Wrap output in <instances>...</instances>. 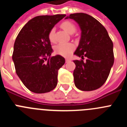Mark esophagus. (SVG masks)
<instances>
[{"label":"esophagus","instance_id":"obj_1","mask_svg":"<svg viewBox=\"0 0 127 127\" xmlns=\"http://www.w3.org/2000/svg\"><path fill=\"white\" fill-rule=\"evenodd\" d=\"M69 61H70V59H68V58H66V59H65V62H66V63L69 62Z\"/></svg>","mask_w":127,"mask_h":127}]
</instances>
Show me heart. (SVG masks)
I'll return each mask as SVG.
<instances>
[{"mask_svg":"<svg viewBox=\"0 0 127 127\" xmlns=\"http://www.w3.org/2000/svg\"><path fill=\"white\" fill-rule=\"evenodd\" d=\"M60 27L65 30L67 33L69 34H73L76 30V26L74 23L70 21H65L60 24ZM48 39L51 42H55V29L53 28L50 30L48 33ZM75 49V46L73 44L68 43L62 44H58L54 48L55 53L57 55L63 57H69Z\"/></svg>","mask_w":127,"mask_h":127,"instance_id":"obj_1","label":"heart"}]
</instances>
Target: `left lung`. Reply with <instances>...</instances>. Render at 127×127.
<instances>
[{
	"instance_id": "obj_1",
	"label": "left lung",
	"mask_w": 127,
	"mask_h": 127,
	"mask_svg": "<svg viewBox=\"0 0 127 127\" xmlns=\"http://www.w3.org/2000/svg\"><path fill=\"white\" fill-rule=\"evenodd\" d=\"M79 25L81 35L74 55L83 60H74L75 86L82 91H92L101 87L107 80L114 64L113 43L104 26L92 16L79 13L70 14ZM87 58L83 61L84 57Z\"/></svg>"
}]
</instances>
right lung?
<instances>
[{"label":"right lung","instance_id":"1","mask_svg":"<svg viewBox=\"0 0 127 127\" xmlns=\"http://www.w3.org/2000/svg\"><path fill=\"white\" fill-rule=\"evenodd\" d=\"M65 16L33 18L25 25L16 39L13 54L16 72L32 92H49L57 86L58 70L65 64V58L59 55L51 57L53 49L48 33Z\"/></svg>","mask_w":127,"mask_h":127}]
</instances>
